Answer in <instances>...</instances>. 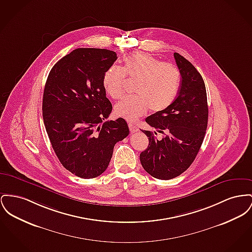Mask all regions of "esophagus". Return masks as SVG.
Masks as SVG:
<instances>
[{
	"mask_svg": "<svg viewBox=\"0 0 252 252\" xmlns=\"http://www.w3.org/2000/svg\"><path fill=\"white\" fill-rule=\"evenodd\" d=\"M128 127H129V130H130L131 133H135L139 130V128L136 126H134L132 123H128Z\"/></svg>",
	"mask_w": 252,
	"mask_h": 252,
	"instance_id": "esophagus-1",
	"label": "esophagus"
}]
</instances>
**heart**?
Masks as SVG:
<instances>
[{
  "label": "heart",
  "instance_id": "heart-1",
  "mask_svg": "<svg viewBox=\"0 0 252 252\" xmlns=\"http://www.w3.org/2000/svg\"><path fill=\"white\" fill-rule=\"evenodd\" d=\"M127 78L137 79L136 94L122 98L115 105V113L122 118L135 121L146 114L165 110L177 97L181 74L177 67L146 52H130L123 59V66L112 65L103 76V88L112 99H119Z\"/></svg>",
  "mask_w": 252,
  "mask_h": 252
}]
</instances>
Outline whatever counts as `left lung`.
Here are the masks:
<instances>
[{"mask_svg": "<svg viewBox=\"0 0 252 252\" xmlns=\"http://www.w3.org/2000/svg\"><path fill=\"white\" fill-rule=\"evenodd\" d=\"M181 74L177 98L165 110L156 112L146 122L164 134L162 140L148 130V147L140 154L144 169L152 177L169 180L185 172L195 160L207 127L208 107L204 80L192 63L174 53Z\"/></svg>", "mask_w": 252, "mask_h": 252, "instance_id": "left-lung-1", "label": "left lung"}]
</instances>
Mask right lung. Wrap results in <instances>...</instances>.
Here are the masks:
<instances>
[{
    "mask_svg": "<svg viewBox=\"0 0 252 252\" xmlns=\"http://www.w3.org/2000/svg\"><path fill=\"white\" fill-rule=\"evenodd\" d=\"M116 60L111 50L77 48L54 64L45 83L46 132L61 163L78 177L101 175L116 143L129 133L125 119L105 121L112 104L102 80Z\"/></svg>",
    "mask_w": 252,
    "mask_h": 252,
    "instance_id": "right-lung-1",
    "label": "right lung"
}]
</instances>
